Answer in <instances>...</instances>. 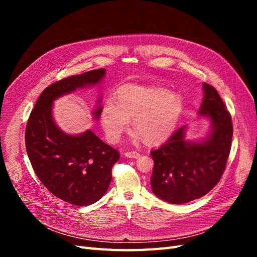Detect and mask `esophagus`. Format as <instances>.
I'll return each instance as SVG.
<instances>
[{
	"mask_svg": "<svg viewBox=\"0 0 257 257\" xmlns=\"http://www.w3.org/2000/svg\"><path fill=\"white\" fill-rule=\"evenodd\" d=\"M124 155H125L126 158H130V159H138L139 157H141V154H139L136 151H127V152L124 153Z\"/></svg>",
	"mask_w": 257,
	"mask_h": 257,
	"instance_id": "esophagus-1",
	"label": "esophagus"
}]
</instances>
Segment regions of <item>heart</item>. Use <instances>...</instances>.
<instances>
[{
    "mask_svg": "<svg viewBox=\"0 0 257 257\" xmlns=\"http://www.w3.org/2000/svg\"><path fill=\"white\" fill-rule=\"evenodd\" d=\"M183 98L159 87L127 85L118 100L108 98L100 109V124L108 141L118 143L133 119V128L147 144L164 141L175 130L183 110Z\"/></svg>",
    "mask_w": 257,
    "mask_h": 257,
    "instance_id": "1",
    "label": "heart"
}]
</instances>
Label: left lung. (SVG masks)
I'll use <instances>...</instances> for the list:
<instances>
[{"label":"left lung","instance_id":"8db88e82","mask_svg":"<svg viewBox=\"0 0 257 257\" xmlns=\"http://www.w3.org/2000/svg\"><path fill=\"white\" fill-rule=\"evenodd\" d=\"M199 115L208 116L211 131L199 143L185 139V126L174 132L157 150L151 151L154 195L170 204H185L203 197L220 181L226 167L232 138L231 116L216 90L203 84Z\"/></svg>","mask_w":257,"mask_h":257}]
</instances>
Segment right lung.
Listing matches in <instances>:
<instances>
[{
    "instance_id": "1",
    "label": "right lung",
    "mask_w": 257,
    "mask_h": 257,
    "mask_svg": "<svg viewBox=\"0 0 257 257\" xmlns=\"http://www.w3.org/2000/svg\"><path fill=\"white\" fill-rule=\"evenodd\" d=\"M105 73L104 68L93 69L50 84L38 97L27 123L26 149L36 176L54 196L75 206L94 204L104 196L120 154L90 130L76 136L62 132L52 119V104L76 89L97 84ZM100 109L98 106L93 112L95 119Z\"/></svg>"
}]
</instances>
